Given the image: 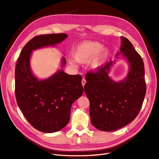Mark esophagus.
<instances>
[{"mask_svg":"<svg viewBox=\"0 0 159 159\" xmlns=\"http://www.w3.org/2000/svg\"><path fill=\"white\" fill-rule=\"evenodd\" d=\"M81 84H82V85H83V87H84L85 84H86V80L84 78L83 79H82V81H81Z\"/></svg>","mask_w":159,"mask_h":159,"instance_id":"34e87169","label":"esophagus"}]
</instances>
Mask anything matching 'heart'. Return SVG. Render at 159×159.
Segmentation results:
<instances>
[{
    "instance_id": "obj_1",
    "label": "heart",
    "mask_w": 159,
    "mask_h": 159,
    "mask_svg": "<svg viewBox=\"0 0 159 159\" xmlns=\"http://www.w3.org/2000/svg\"><path fill=\"white\" fill-rule=\"evenodd\" d=\"M102 48V45L97 42L87 41L82 43L77 48L74 53L75 59L80 62H85L92 59L93 57L97 55ZM106 51L104 49L97 57L95 58L93 62L92 66L93 68L97 67L103 60L106 55Z\"/></svg>"
}]
</instances>
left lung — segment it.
<instances>
[{
	"instance_id": "1",
	"label": "left lung",
	"mask_w": 159,
	"mask_h": 159,
	"mask_svg": "<svg viewBox=\"0 0 159 159\" xmlns=\"http://www.w3.org/2000/svg\"><path fill=\"white\" fill-rule=\"evenodd\" d=\"M120 54L127 59L130 70L123 81L108 76L112 62L85 74L84 91L90 102L91 120L95 128L114 131L134 120L140 111L146 92L144 65L132 43L121 36Z\"/></svg>"
}]
</instances>
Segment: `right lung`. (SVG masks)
Here are the masks:
<instances>
[{"label":"right lung","instance_id":"obj_1","mask_svg":"<svg viewBox=\"0 0 159 159\" xmlns=\"http://www.w3.org/2000/svg\"><path fill=\"white\" fill-rule=\"evenodd\" d=\"M65 33L41 34L29 41L18 58L15 72V94L17 105L29 123L38 130L52 133L68 123L72 104L81 96V75H69L62 70L52 77L39 80L31 72L32 51L59 43ZM66 60L62 61V66Z\"/></svg>","mask_w":159,"mask_h":159}]
</instances>
